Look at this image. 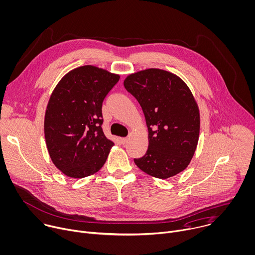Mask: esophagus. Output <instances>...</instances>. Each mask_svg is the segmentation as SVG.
Instances as JSON below:
<instances>
[{"label": "esophagus", "mask_w": 255, "mask_h": 255, "mask_svg": "<svg viewBox=\"0 0 255 255\" xmlns=\"http://www.w3.org/2000/svg\"><path fill=\"white\" fill-rule=\"evenodd\" d=\"M120 142H121L122 144H125V143L128 142V138H127V137H125V138H120Z\"/></svg>", "instance_id": "34e87169"}]
</instances>
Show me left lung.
<instances>
[{"mask_svg": "<svg viewBox=\"0 0 255 255\" xmlns=\"http://www.w3.org/2000/svg\"><path fill=\"white\" fill-rule=\"evenodd\" d=\"M125 89L139 102L148 127L149 145L135 164L160 179L172 177L188 166L199 138L198 106L187 85L176 75L147 69L129 75Z\"/></svg>", "mask_w": 255, "mask_h": 255, "instance_id": "left-lung-1", "label": "left lung"}]
</instances>
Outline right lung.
Returning <instances> with one entry per match:
<instances>
[{"label":"right lung","mask_w":255,"mask_h":255,"mask_svg":"<svg viewBox=\"0 0 255 255\" xmlns=\"http://www.w3.org/2000/svg\"><path fill=\"white\" fill-rule=\"evenodd\" d=\"M119 79L87 65L70 71L54 89L45 114V139L53 163L65 175L84 178L106 162L114 143L102 129V104Z\"/></svg>","instance_id":"obj_1"}]
</instances>
